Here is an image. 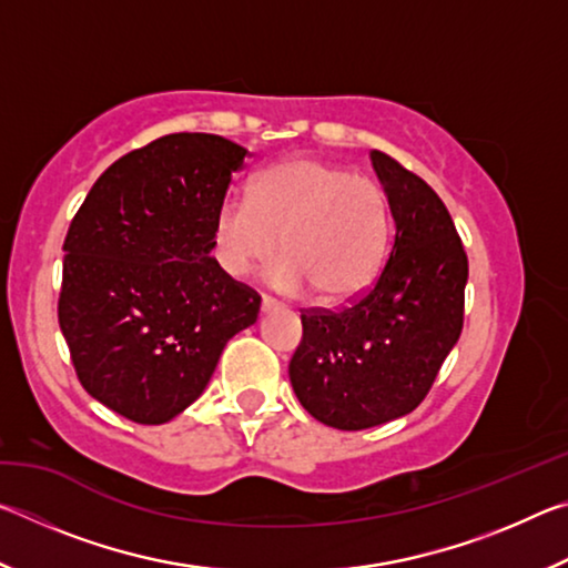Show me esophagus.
I'll list each match as a JSON object with an SVG mask.
<instances>
[{"mask_svg": "<svg viewBox=\"0 0 568 568\" xmlns=\"http://www.w3.org/2000/svg\"><path fill=\"white\" fill-rule=\"evenodd\" d=\"M277 307H281V303H277V301H273V297H271V295H263V297H261V311H263V313H271V311H277Z\"/></svg>", "mask_w": 568, "mask_h": 568, "instance_id": "1", "label": "esophagus"}]
</instances>
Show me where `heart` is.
Wrapping results in <instances>:
<instances>
[{
    "label": "heart",
    "mask_w": 568,
    "mask_h": 568,
    "mask_svg": "<svg viewBox=\"0 0 568 568\" xmlns=\"http://www.w3.org/2000/svg\"><path fill=\"white\" fill-rule=\"evenodd\" d=\"M390 240V207L378 180L313 155L263 170L250 197H225L213 220V253L230 277L265 267L275 291L307 287L323 301L358 295L376 277Z\"/></svg>",
    "instance_id": "obj_1"
}]
</instances>
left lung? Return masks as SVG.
Returning a JSON list of instances; mask_svg holds the SVG:
<instances>
[{
	"label": "left lung",
	"mask_w": 568,
	"mask_h": 568,
	"mask_svg": "<svg viewBox=\"0 0 568 568\" xmlns=\"http://www.w3.org/2000/svg\"><path fill=\"white\" fill-rule=\"evenodd\" d=\"M371 160L396 220L388 261L348 305L301 313L287 368L301 406L341 430L416 408L464 328L468 257L444 200L386 152Z\"/></svg>",
	"instance_id": "8db88e82"
}]
</instances>
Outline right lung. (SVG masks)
<instances>
[{
    "label": "right lung",
    "instance_id": "right-lung-1",
    "mask_svg": "<svg viewBox=\"0 0 568 568\" xmlns=\"http://www.w3.org/2000/svg\"><path fill=\"white\" fill-rule=\"evenodd\" d=\"M247 150L175 132L102 172L64 237L57 318L82 388L142 426L180 416L261 295L213 255V220Z\"/></svg>",
    "mask_w": 568,
    "mask_h": 568
}]
</instances>
